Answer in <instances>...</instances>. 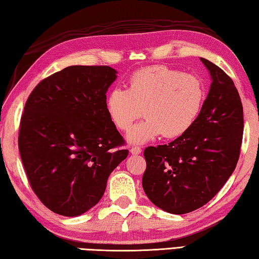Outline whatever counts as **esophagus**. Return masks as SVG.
<instances>
[{"label":"esophagus","instance_id":"obj_1","mask_svg":"<svg viewBox=\"0 0 259 259\" xmlns=\"http://www.w3.org/2000/svg\"><path fill=\"white\" fill-rule=\"evenodd\" d=\"M130 153H131V154H134V155H138V154H140V153H142V148L138 147V146H131Z\"/></svg>","mask_w":259,"mask_h":259}]
</instances>
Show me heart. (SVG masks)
Here are the masks:
<instances>
[{"instance_id":"1","label":"heart","mask_w":259,"mask_h":259,"mask_svg":"<svg viewBox=\"0 0 259 259\" xmlns=\"http://www.w3.org/2000/svg\"><path fill=\"white\" fill-rule=\"evenodd\" d=\"M204 89L198 77L166 66L139 69L128 78V88L107 94L106 111L121 131L131 128L145 112V120L129 131L128 140L144 144L161 135L181 137L195 123L202 108Z\"/></svg>"}]
</instances>
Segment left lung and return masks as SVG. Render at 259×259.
Instances as JSON below:
<instances>
[{"mask_svg": "<svg viewBox=\"0 0 259 259\" xmlns=\"http://www.w3.org/2000/svg\"><path fill=\"white\" fill-rule=\"evenodd\" d=\"M211 84L198 119L174 142L144 151L143 188L156 207L175 214L208 203L234 171L243 135V109L227 74L204 58Z\"/></svg>", "mask_w": 259, "mask_h": 259, "instance_id": "left-lung-1", "label": "left lung"}]
</instances>
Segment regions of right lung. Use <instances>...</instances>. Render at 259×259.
I'll list each match as a JSON object with an SVG mask.
<instances>
[{
	"mask_svg": "<svg viewBox=\"0 0 259 259\" xmlns=\"http://www.w3.org/2000/svg\"><path fill=\"white\" fill-rule=\"evenodd\" d=\"M109 66H68L34 88L21 115L18 146L32 190L61 216L99 202L107 179L129 154L106 111L116 80Z\"/></svg>",
	"mask_w": 259,
	"mask_h": 259,
	"instance_id": "right-lung-1",
	"label": "right lung"
}]
</instances>
